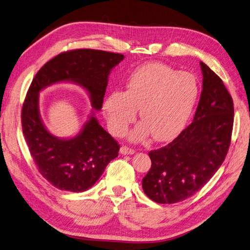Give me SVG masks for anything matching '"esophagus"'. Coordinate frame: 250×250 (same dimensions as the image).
<instances>
[{
  "label": "esophagus",
  "instance_id": "obj_1",
  "mask_svg": "<svg viewBox=\"0 0 250 250\" xmlns=\"http://www.w3.org/2000/svg\"><path fill=\"white\" fill-rule=\"evenodd\" d=\"M120 154L122 155H133L135 154V150L133 148H130L127 146H122L120 147Z\"/></svg>",
  "mask_w": 250,
  "mask_h": 250
}]
</instances>
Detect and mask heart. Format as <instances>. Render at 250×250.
Listing matches in <instances>:
<instances>
[{
  "mask_svg": "<svg viewBox=\"0 0 250 250\" xmlns=\"http://www.w3.org/2000/svg\"><path fill=\"white\" fill-rule=\"evenodd\" d=\"M197 95L194 76L164 64L150 63L128 76L125 91L109 92L103 108L113 134L125 133L140 108L143 123L131 132L130 138L140 141L151 134L157 141H168L186 125Z\"/></svg>",
  "mask_w": 250,
  "mask_h": 250,
  "instance_id": "b5f03b06",
  "label": "heart"
}]
</instances>
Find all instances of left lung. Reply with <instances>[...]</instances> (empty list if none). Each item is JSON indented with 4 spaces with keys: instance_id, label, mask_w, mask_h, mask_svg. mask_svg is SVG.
<instances>
[{
    "instance_id": "left-lung-1",
    "label": "left lung",
    "mask_w": 250,
    "mask_h": 250,
    "mask_svg": "<svg viewBox=\"0 0 250 250\" xmlns=\"http://www.w3.org/2000/svg\"><path fill=\"white\" fill-rule=\"evenodd\" d=\"M203 90L193 123L168 144L149 151L151 167L142 179L147 197L175 204L203 188L218 170L230 144L233 103L222 80L204 62Z\"/></svg>"
}]
</instances>
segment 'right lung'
Masks as SVG:
<instances>
[{
    "label": "right lung",
    "instance_id": "obj_1",
    "mask_svg": "<svg viewBox=\"0 0 250 250\" xmlns=\"http://www.w3.org/2000/svg\"><path fill=\"white\" fill-rule=\"evenodd\" d=\"M124 58L122 54L90 49L61 53L32 81L21 110L22 133L38 171L56 188L78 193L91 188L118 156L119 144L102 127L93 111L75 137L54 136L40 116L39 92L56 83H75L86 89L92 108L100 111L110 72Z\"/></svg>",
    "mask_w": 250,
    "mask_h": 250
}]
</instances>
